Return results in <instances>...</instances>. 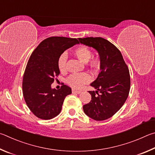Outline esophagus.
<instances>
[{
	"instance_id": "esophagus-1",
	"label": "esophagus",
	"mask_w": 155,
	"mask_h": 155,
	"mask_svg": "<svg viewBox=\"0 0 155 155\" xmlns=\"http://www.w3.org/2000/svg\"><path fill=\"white\" fill-rule=\"evenodd\" d=\"M72 93H73L80 94L81 93H82V91H76V90H74V89H72Z\"/></svg>"
}]
</instances>
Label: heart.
Wrapping results in <instances>:
<instances>
[{"instance_id":"1","label":"heart","mask_w":155,"mask_h":155,"mask_svg":"<svg viewBox=\"0 0 155 155\" xmlns=\"http://www.w3.org/2000/svg\"><path fill=\"white\" fill-rule=\"evenodd\" d=\"M74 54L77 58L82 62H88L91 59L92 52L90 49L86 46H80L74 51ZM67 56L66 54H62L58 60V66L61 71H64L66 69ZM97 61H93L92 64L95 65ZM91 80V76L86 73H75L71 75L67 78L68 84L74 88H81L85 84L88 83Z\"/></svg>"}]
</instances>
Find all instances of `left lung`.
<instances>
[{"mask_svg": "<svg viewBox=\"0 0 155 155\" xmlns=\"http://www.w3.org/2000/svg\"><path fill=\"white\" fill-rule=\"evenodd\" d=\"M78 39L82 44L95 49L100 57L101 72L91 84L96 91H88L91 101L84 105V112L93 120H106L120 109L128 97L131 84L128 67L120 50L109 41L101 37Z\"/></svg>", "mask_w": 155, "mask_h": 155, "instance_id": "left-lung-1", "label": "left lung"}]
</instances>
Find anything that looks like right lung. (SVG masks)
<instances>
[{
    "label": "right lung",
    "mask_w": 155,
    "mask_h": 155,
    "mask_svg": "<svg viewBox=\"0 0 155 155\" xmlns=\"http://www.w3.org/2000/svg\"><path fill=\"white\" fill-rule=\"evenodd\" d=\"M79 41L64 37L47 38L32 53L24 74L22 90L27 106L43 120H50L61 112L64 100L71 88L63 84L59 90L51 84L60 73L58 60L64 51Z\"/></svg>",
    "instance_id": "obj_1"
}]
</instances>
